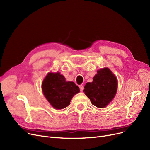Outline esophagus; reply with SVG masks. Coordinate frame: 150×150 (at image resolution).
Listing matches in <instances>:
<instances>
[{
  "mask_svg": "<svg viewBox=\"0 0 150 150\" xmlns=\"http://www.w3.org/2000/svg\"><path fill=\"white\" fill-rule=\"evenodd\" d=\"M79 89H80V91H83V89H84L83 86V85H80V86H79Z\"/></svg>",
  "mask_w": 150,
  "mask_h": 150,
  "instance_id": "1",
  "label": "esophagus"
}]
</instances>
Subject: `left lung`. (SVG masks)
<instances>
[{"label": "left lung", "instance_id": "1", "mask_svg": "<svg viewBox=\"0 0 150 150\" xmlns=\"http://www.w3.org/2000/svg\"><path fill=\"white\" fill-rule=\"evenodd\" d=\"M117 87L116 78L106 67L98 71L93 82L86 84L83 91L94 106L104 108L114 98Z\"/></svg>", "mask_w": 150, "mask_h": 150}]
</instances>
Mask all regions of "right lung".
I'll use <instances>...</instances> for the list:
<instances>
[{"label": "right lung", "instance_id": "add662e5", "mask_svg": "<svg viewBox=\"0 0 150 150\" xmlns=\"http://www.w3.org/2000/svg\"><path fill=\"white\" fill-rule=\"evenodd\" d=\"M42 89L47 101L58 110L69 106L72 98L79 92L78 86L73 82H67L59 72L49 73L43 81Z\"/></svg>", "mask_w": 150, "mask_h": 150}]
</instances>
